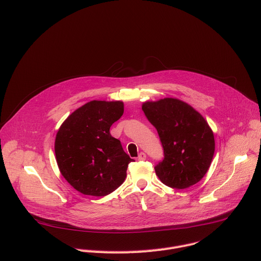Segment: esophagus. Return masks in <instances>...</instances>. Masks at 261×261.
Listing matches in <instances>:
<instances>
[{"mask_svg":"<svg viewBox=\"0 0 261 261\" xmlns=\"http://www.w3.org/2000/svg\"><path fill=\"white\" fill-rule=\"evenodd\" d=\"M145 159H146V155L141 152V153L138 155V160H139V161H143V160H145Z\"/></svg>","mask_w":261,"mask_h":261,"instance_id":"1","label":"esophagus"}]
</instances>
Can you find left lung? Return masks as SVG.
I'll return each instance as SVG.
<instances>
[{
  "label": "left lung",
  "instance_id": "1",
  "mask_svg": "<svg viewBox=\"0 0 261 261\" xmlns=\"http://www.w3.org/2000/svg\"><path fill=\"white\" fill-rule=\"evenodd\" d=\"M142 110L157 129L164 150L163 161L155 167L160 180L178 190L197 184L215 153L214 133L204 118L175 98L145 101Z\"/></svg>",
  "mask_w": 261,
  "mask_h": 261
}]
</instances>
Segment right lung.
<instances>
[{"label":"right lung","mask_w":261,"mask_h":261,"mask_svg":"<svg viewBox=\"0 0 261 261\" xmlns=\"http://www.w3.org/2000/svg\"><path fill=\"white\" fill-rule=\"evenodd\" d=\"M123 114L122 101L93 100L74 110L58 130L55 153L59 169L79 192L105 196L124 182L133 159L109 132Z\"/></svg>","instance_id":"right-lung-1"}]
</instances>
